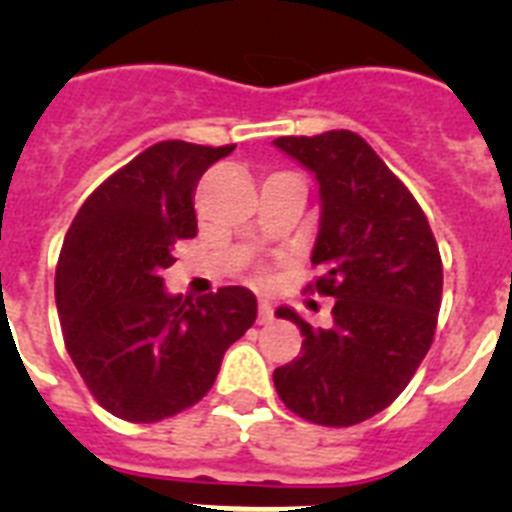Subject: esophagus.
Masks as SVG:
<instances>
[{"label": "esophagus", "instance_id": "34e87169", "mask_svg": "<svg viewBox=\"0 0 512 512\" xmlns=\"http://www.w3.org/2000/svg\"><path fill=\"white\" fill-rule=\"evenodd\" d=\"M271 320H274V307H271L269 302L261 300V302H259V325L271 323Z\"/></svg>", "mask_w": 512, "mask_h": 512}]
</instances>
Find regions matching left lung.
<instances>
[{
    "instance_id": "1",
    "label": "left lung",
    "mask_w": 512,
    "mask_h": 512,
    "mask_svg": "<svg viewBox=\"0 0 512 512\" xmlns=\"http://www.w3.org/2000/svg\"><path fill=\"white\" fill-rule=\"evenodd\" d=\"M274 146L318 179L312 266L320 277L307 289L336 297L330 328L279 307L305 341L274 372V387L300 418L346 428L392 405L428 354L441 310V253L410 189L361 135H284Z\"/></svg>"
}]
</instances>
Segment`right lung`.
I'll return each mask as SVG.
<instances>
[{
	"label": "right lung",
	"mask_w": 512,
	"mask_h": 512,
	"mask_svg": "<svg viewBox=\"0 0 512 512\" xmlns=\"http://www.w3.org/2000/svg\"><path fill=\"white\" fill-rule=\"evenodd\" d=\"M235 146L164 140L104 179L76 212L56 266L63 343L94 400L130 423L192 408L256 320L246 287L169 295L164 269L197 235L194 189Z\"/></svg>",
	"instance_id": "right-lung-1"
}]
</instances>
